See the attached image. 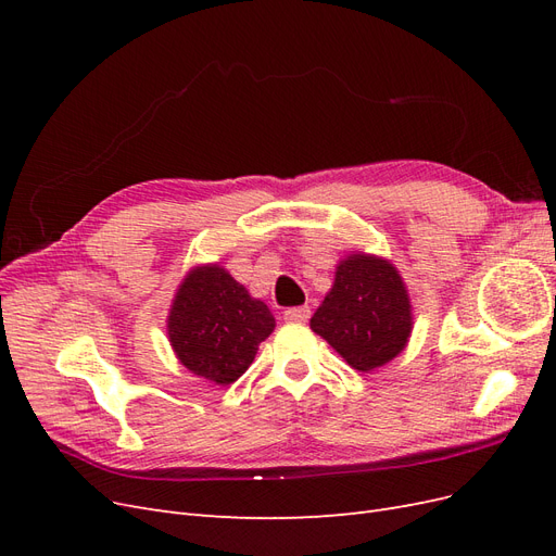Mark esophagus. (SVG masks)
I'll return each instance as SVG.
<instances>
[{"label":"esophagus","mask_w":556,"mask_h":556,"mask_svg":"<svg viewBox=\"0 0 556 556\" xmlns=\"http://www.w3.org/2000/svg\"><path fill=\"white\" fill-rule=\"evenodd\" d=\"M308 317H311L308 306H294V308L285 311V319H288V323H306Z\"/></svg>","instance_id":"1"}]
</instances>
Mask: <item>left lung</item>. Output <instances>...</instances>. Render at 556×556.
<instances>
[{"label": "left lung", "instance_id": "1", "mask_svg": "<svg viewBox=\"0 0 556 556\" xmlns=\"http://www.w3.org/2000/svg\"><path fill=\"white\" fill-rule=\"evenodd\" d=\"M311 329L357 371H371L406 348L410 301L396 268L378 257L350 255L336 268L331 292Z\"/></svg>", "mask_w": 556, "mask_h": 556}]
</instances>
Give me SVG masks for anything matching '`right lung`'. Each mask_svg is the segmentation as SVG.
Here are the masks:
<instances>
[{
  "label": "right lung",
  "instance_id": "obj_1",
  "mask_svg": "<svg viewBox=\"0 0 556 556\" xmlns=\"http://www.w3.org/2000/svg\"><path fill=\"white\" fill-rule=\"evenodd\" d=\"M262 301L220 266H199L185 278L169 315V339L182 366L217 384L241 378L274 331Z\"/></svg>",
  "mask_w": 556,
  "mask_h": 556
}]
</instances>
